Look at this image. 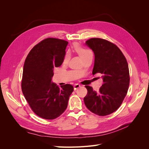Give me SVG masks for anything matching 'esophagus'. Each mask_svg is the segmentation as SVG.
<instances>
[{"instance_id":"1","label":"esophagus","mask_w":149,"mask_h":149,"mask_svg":"<svg viewBox=\"0 0 149 149\" xmlns=\"http://www.w3.org/2000/svg\"><path fill=\"white\" fill-rule=\"evenodd\" d=\"M81 87V86L79 85V84H74V90H76V89H78L79 88H80Z\"/></svg>"}]
</instances>
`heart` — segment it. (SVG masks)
Segmentation results:
<instances>
[{
	"instance_id": "heart-1",
	"label": "heart",
	"mask_w": 149,
	"mask_h": 149,
	"mask_svg": "<svg viewBox=\"0 0 149 149\" xmlns=\"http://www.w3.org/2000/svg\"><path fill=\"white\" fill-rule=\"evenodd\" d=\"M73 47H74V50L76 52V53L78 54L79 56L82 58L83 60L89 55V54L92 53L91 51L89 50V49L81 47L79 44H78V43H75ZM68 58H69L68 54L66 53L64 57L63 62L64 63L67 62L68 60Z\"/></svg>"
}]
</instances>
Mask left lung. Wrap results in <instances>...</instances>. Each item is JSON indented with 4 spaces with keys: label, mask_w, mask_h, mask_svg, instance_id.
I'll use <instances>...</instances> for the list:
<instances>
[{
    "label": "left lung",
    "mask_w": 149,
    "mask_h": 149,
    "mask_svg": "<svg viewBox=\"0 0 149 149\" xmlns=\"http://www.w3.org/2000/svg\"><path fill=\"white\" fill-rule=\"evenodd\" d=\"M86 45L95 57L93 74H102L104 83L98 92L86 86L88 93L84 102L93 113L109 115L118 109L127 94L130 81L128 63L120 49L107 40L93 38Z\"/></svg>",
    "instance_id": "8db88e82"
}]
</instances>
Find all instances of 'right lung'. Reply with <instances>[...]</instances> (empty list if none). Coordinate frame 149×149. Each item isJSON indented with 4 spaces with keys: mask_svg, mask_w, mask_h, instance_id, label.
Wrapping results in <instances>:
<instances>
[{
    "mask_svg": "<svg viewBox=\"0 0 149 149\" xmlns=\"http://www.w3.org/2000/svg\"><path fill=\"white\" fill-rule=\"evenodd\" d=\"M68 43L46 38L36 45L25 59L22 90L31 109L42 118L52 120L63 113L74 90L71 84L60 88L52 82L53 69L63 62Z\"/></svg>",
    "mask_w": 149,
    "mask_h": 149,
    "instance_id": "right-lung-1",
    "label": "right lung"
}]
</instances>
